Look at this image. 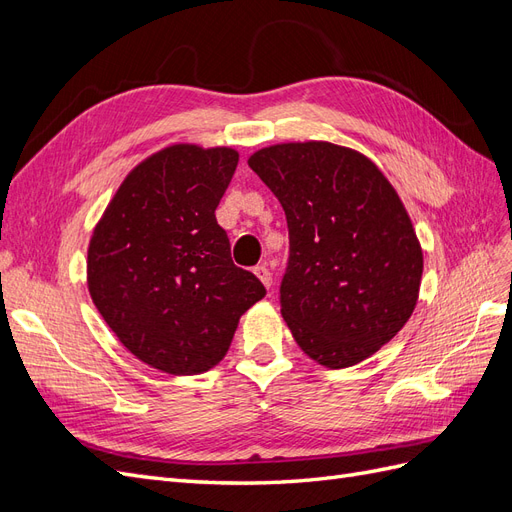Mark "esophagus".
<instances>
[{
  "mask_svg": "<svg viewBox=\"0 0 512 512\" xmlns=\"http://www.w3.org/2000/svg\"><path fill=\"white\" fill-rule=\"evenodd\" d=\"M254 273H256V277L258 280L265 284L267 288H271V284H273V277H271V271L267 269V265H258V267H254Z\"/></svg>",
  "mask_w": 512,
  "mask_h": 512,
  "instance_id": "obj_1",
  "label": "esophagus"
}]
</instances>
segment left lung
Here are the masks:
<instances>
[{
  "instance_id": "obj_1",
  "label": "left lung",
  "mask_w": 512,
  "mask_h": 512,
  "mask_svg": "<svg viewBox=\"0 0 512 512\" xmlns=\"http://www.w3.org/2000/svg\"><path fill=\"white\" fill-rule=\"evenodd\" d=\"M284 207L282 316L316 363H361L401 331L423 275L421 243L393 185L363 153L284 143L247 160Z\"/></svg>"
}]
</instances>
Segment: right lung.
<instances>
[{"label":"right lung","instance_id":"1","mask_svg":"<svg viewBox=\"0 0 512 512\" xmlns=\"http://www.w3.org/2000/svg\"><path fill=\"white\" fill-rule=\"evenodd\" d=\"M230 147L173 145L123 179L87 252L98 312L136 359L173 376L218 365L267 290L230 258L215 209L235 175Z\"/></svg>","mask_w":512,"mask_h":512}]
</instances>
